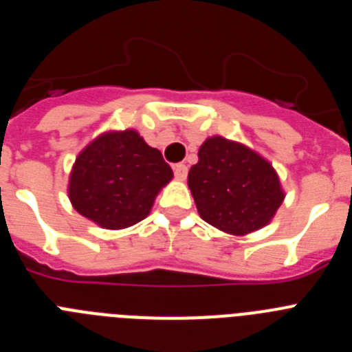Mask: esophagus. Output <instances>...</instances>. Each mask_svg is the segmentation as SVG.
Wrapping results in <instances>:
<instances>
[{
    "label": "esophagus",
    "mask_w": 352,
    "mask_h": 352,
    "mask_svg": "<svg viewBox=\"0 0 352 352\" xmlns=\"http://www.w3.org/2000/svg\"><path fill=\"white\" fill-rule=\"evenodd\" d=\"M186 174H188V167L185 166V164H176L174 166V176L178 179H185Z\"/></svg>",
    "instance_id": "34e87169"
}]
</instances>
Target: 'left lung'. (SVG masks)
Segmentation results:
<instances>
[{
    "instance_id": "left-lung-1",
    "label": "left lung",
    "mask_w": 352,
    "mask_h": 352,
    "mask_svg": "<svg viewBox=\"0 0 352 352\" xmlns=\"http://www.w3.org/2000/svg\"><path fill=\"white\" fill-rule=\"evenodd\" d=\"M188 188L201 219L236 236L266 226L284 201L270 162L219 135L199 148V162L188 170Z\"/></svg>"
}]
</instances>
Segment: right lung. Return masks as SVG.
Listing matches in <instances>:
<instances>
[{"label":"right lung","instance_id":"obj_1","mask_svg":"<svg viewBox=\"0 0 352 352\" xmlns=\"http://www.w3.org/2000/svg\"><path fill=\"white\" fill-rule=\"evenodd\" d=\"M173 178L158 149L135 130L100 135L84 148L70 174L68 197L82 217L105 229H123L148 217Z\"/></svg>","mask_w":352,"mask_h":352}]
</instances>
